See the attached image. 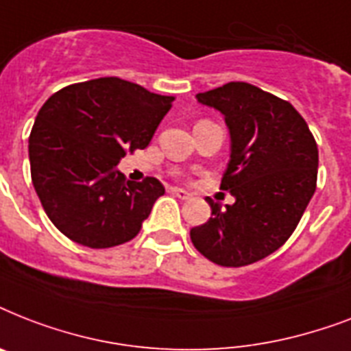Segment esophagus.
Here are the masks:
<instances>
[{
  "label": "esophagus",
  "instance_id": "34e87169",
  "mask_svg": "<svg viewBox=\"0 0 351 351\" xmlns=\"http://www.w3.org/2000/svg\"><path fill=\"white\" fill-rule=\"evenodd\" d=\"M169 193H173V195H175V197L182 198V200H187V198L191 197V195H189V193H187L186 189H180V187H171Z\"/></svg>",
  "mask_w": 351,
  "mask_h": 351
}]
</instances>
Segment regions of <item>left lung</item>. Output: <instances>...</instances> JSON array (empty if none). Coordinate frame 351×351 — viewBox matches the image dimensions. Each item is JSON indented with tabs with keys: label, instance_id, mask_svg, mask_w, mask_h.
<instances>
[{
	"label": "left lung",
	"instance_id": "1",
	"mask_svg": "<svg viewBox=\"0 0 351 351\" xmlns=\"http://www.w3.org/2000/svg\"><path fill=\"white\" fill-rule=\"evenodd\" d=\"M197 100L224 114L231 160L220 189L233 206L206 198L211 219L191 230L206 258L240 267L266 258L291 237L317 187L319 149L289 101L245 82H230Z\"/></svg>",
	"mask_w": 351,
	"mask_h": 351
}]
</instances>
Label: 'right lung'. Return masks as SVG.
<instances>
[{"label":"right lung","mask_w":351,"mask_h":351,"mask_svg":"<svg viewBox=\"0 0 351 351\" xmlns=\"http://www.w3.org/2000/svg\"><path fill=\"white\" fill-rule=\"evenodd\" d=\"M173 100L111 76L63 87L43 104L29 136L30 176L67 239L104 250L140 233L165 189L153 176L125 180L117 165L147 147Z\"/></svg>","instance_id":"obj_1"}]
</instances>
